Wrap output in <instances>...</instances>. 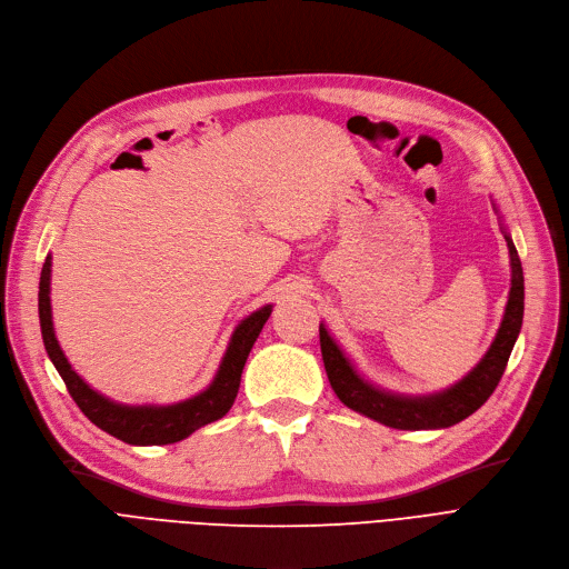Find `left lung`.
Here are the masks:
<instances>
[{
	"instance_id": "obj_1",
	"label": "left lung",
	"mask_w": 569,
	"mask_h": 569,
	"mask_svg": "<svg viewBox=\"0 0 569 569\" xmlns=\"http://www.w3.org/2000/svg\"><path fill=\"white\" fill-rule=\"evenodd\" d=\"M505 240L509 247V266H511V287H509L507 308L488 352L465 378L452 382L450 388L429 392V395H399V392L382 390L357 371L352 359L336 343V338L329 333V329L320 325L322 359H325V369L336 397L359 416H367L385 427L411 429V431L446 429L462 422L473 411H479V408L488 401V397L495 392L499 378H502L507 369L509 355L516 346V338L522 327V308H526L522 266L516 252V244L507 229H505Z\"/></svg>"
}]
</instances>
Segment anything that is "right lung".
I'll return each instance as SVG.
<instances>
[{"label":"right lung","instance_id":"add662e5","mask_svg":"<svg viewBox=\"0 0 569 569\" xmlns=\"http://www.w3.org/2000/svg\"><path fill=\"white\" fill-rule=\"evenodd\" d=\"M51 254L43 261L39 278V325L43 348L49 352L56 371L64 380L67 390L83 411V416L98 425L107 435L117 437L130 446H168L191 437L196 429L206 427L231 411L238 397L240 376L244 361L259 338L266 320L272 312V306L266 303L233 329L229 346L219 361V369L206 390L198 395L177 401V403H119L90 385L72 369L70 359L64 357L56 329H53V310H51Z\"/></svg>","mask_w":569,"mask_h":569}]
</instances>
